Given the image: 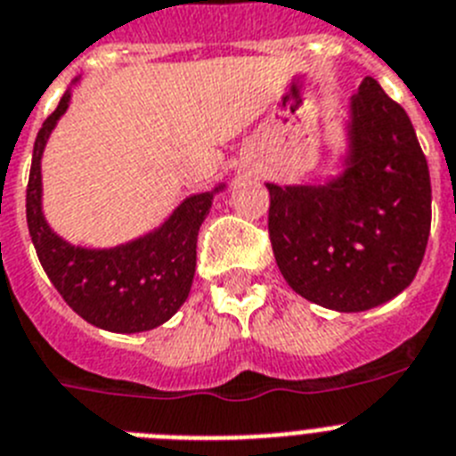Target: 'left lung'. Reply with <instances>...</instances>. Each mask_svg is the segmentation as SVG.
I'll return each instance as SVG.
<instances>
[{
  "mask_svg": "<svg viewBox=\"0 0 456 456\" xmlns=\"http://www.w3.org/2000/svg\"><path fill=\"white\" fill-rule=\"evenodd\" d=\"M335 176L266 183L277 268L296 294L335 312H365L413 282L431 229V181L409 114L374 77L344 121Z\"/></svg>",
  "mask_w": 456,
  "mask_h": 456,
  "instance_id": "left-lung-1",
  "label": "left lung"
}]
</instances>
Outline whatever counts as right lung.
I'll use <instances>...</instances> for the list:
<instances>
[{
  "label": "right lung",
  "instance_id": "add662e5",
  "mask_svg": "<svg viewBox=\"0 0 456 456\" xmlns=\"http://www.w3.org/2000/svg\"><path fill=\"white\" fill-rule=\"evenodd\" d=\"M80 77L73 82L77 85ZM73 91L38 130L27 185V224L43 271L61 298L91 326L110 332H144L169 322L188 300L197 266V233L213 200L227 185L197 192L181 201L160 223L114 248H82L59 236L43 213L41 158Z\"/></svg>",
  "mask_w": 456,
  "mask_h": 456
}]
</instances>
